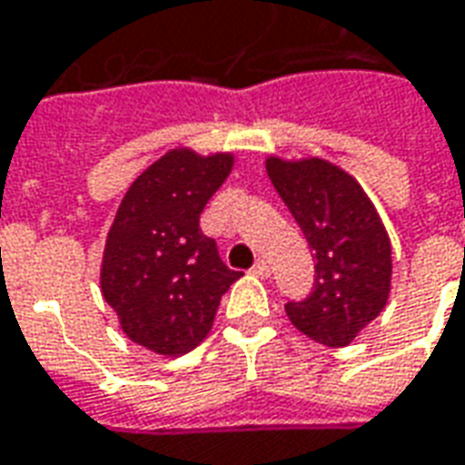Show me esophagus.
<instances>
[{"label": "esophagus", "instance_id": "obj_1", "mask_svg": "<svg viewBox=\"0 0 465 465\" xmlns=\"http://www.w3.org/2000/svg\"><path fill=\"white\" fill-rule=\"evenodd\" d=\"M252 273H256V276H262V279H266V276L272 273V266H269V262H266V259H259V262H256L252 266Z\"/></svg>", "mask_w": 465, "mask_h": 465}]
</instances>
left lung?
Segmentation results:
<instances>
[{
    "label": "left lung",
    "instance_id": "1",
    "mask_svg": "<svg viewBox=\"0 0 465 465\" xmlns=\"http://www.w3.org/2000/svg\"><path fill=\"white\" fill-rule=\"evenodd\" d=\"M266 172L313 252V289L286 302L289 322L323 346H346L386 306L391 242L353 176L323 159H269Z\"/></svg>",
    "mask_w": 465,
    "mask_h": 465
}]
</instances>
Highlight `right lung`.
I'll list each match as a JSON object with an SVG mask.
<instances>
[{"instance_id":"obj_1","label":"right lung","mask_w":465,"mask_h":465,"mask_svg":"<svg viewBox=\"0 0 465 465\" xmlns=\"http://www.w3.org/2000/svg\"><path fill=\"white\" fill-rule=\"evenodd\" d=\"M232 163L229 153L169 152L129 186L106 236V303L134 343L162 356L199 346L222 296L242 276L199 226Z\"/></svg>"}]
</instances>
